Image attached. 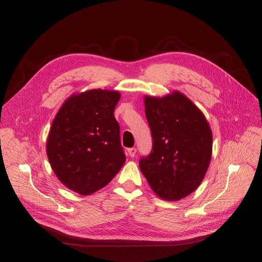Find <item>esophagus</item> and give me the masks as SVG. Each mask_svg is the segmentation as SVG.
<instances>
[{"label":"esophagus","mask_w":262,"mask_h":262,"mask_svg":"<svg viewBox=\"0 0 262 262\" xmlns=\"http://www.w3.org/2000/svg\"><path fill=\"white\" fill-rule=\"evenodd\" d=\"M128 154L130 157H134L137 154V148L136 147H130L128 148Z\"/></svg>","instance_id":"1"}]
</instances>
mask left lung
<instances>
[{
	"label": "left lung",
	"instance_id": "8db88e82",
	"mask_svg": "<svg viewBox=\"0 0 262 262\" xmlns=\"http://www.w3.org/2000/svg\"><path fill=\"white\" fill-rule=\"evenodd\" d=\"M153 147L140 169L162 199L180 200L200 186L212 156V131L204 115L184 94L145 96Z\"/></svg>",
	"mask_w": 262,
	"mask_h": 262
}]
</instances>
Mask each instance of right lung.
Wrapping results in <instances>:
<instances>
[{
    "mask_svg": "<svg viewBox=\"0 0 262 262\" xmlns=\"http://www.w3.org/2000/svg\"><path fill=\"white\" fill-rule=\"evenodd\" d=\"M116 91L92 90L72 95L55 116L47 155L55 176L73 191L89 195L107 186L125 155L114 116Z\"/></svg>",
    "mask_w": 262,
    "mask_h": 262,
    "instance_id": "add662e5",
    "label": "right lung"
}]
</instances>
